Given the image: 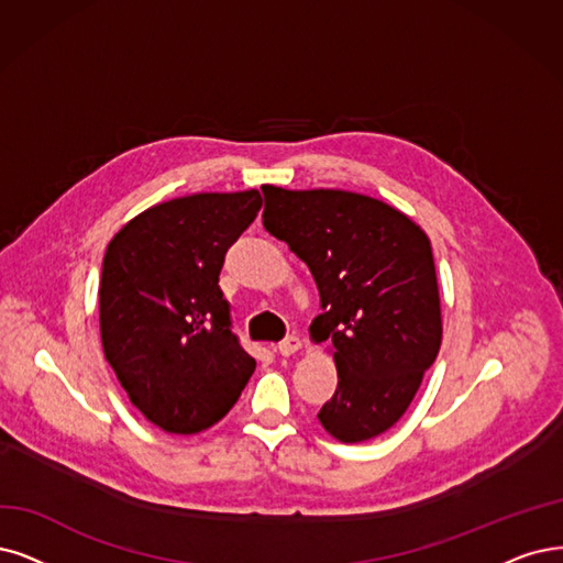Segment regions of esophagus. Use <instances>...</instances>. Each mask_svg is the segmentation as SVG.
Masks as SVG:
<instances>
[{"instance_id":"obj_1","label":"esophagus","mask_w":563,"mask_h":563,"mask_svg":"<svg viewBox=\"0 0 563 563\" xmlns=\"http://www.w3.org/2000/svg\"><path fill=\"white\" fill-rule=\"evenodd\" d=\"M301 345H303V343H301L299 336H287L285 341L278 343V352H280V355L289 357V355H295V352H299Z\"/></svg>"}]
</instances>
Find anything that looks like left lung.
Returning a JSON list of instances; mask_svg holds the SVG:
<instances>
[{"label": "left lung", "mask_w": 563, "mask_h": 563, "mask_svg": "<svg viewBox=\"0 0 563 563\" xmlns=\"http://www.w3.org/2000/svg\"><path fill=\"white\" fill-rule=\"evenodd\" d=\"M264 227L308 264L320 292L310 339L334 347L339 387L318 420L362 443L401 420L443 339L429 236L399 208L345 190L264 185Z\"/></svg>", "instance_id": "left-lung-1"}]
</instances>
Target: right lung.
Masks as SVG:
<instances>
[{"instance_id":"obj_1","label":"right lung","mask_w":563,"mask_h":563,"mask_svg":"<svg viewBox=\"0 0 563 563\" xmlns=\"http://www.w3.org/2000/svg\"><path fill=\"white\" fill-rule=\"evenodd\" d=\"M260 208L257 190L162 201L124 224L103 255V357L143 418L166 433L213 427L253 376L218 280L227 247Z\"/></svg>"}]
</instances>
